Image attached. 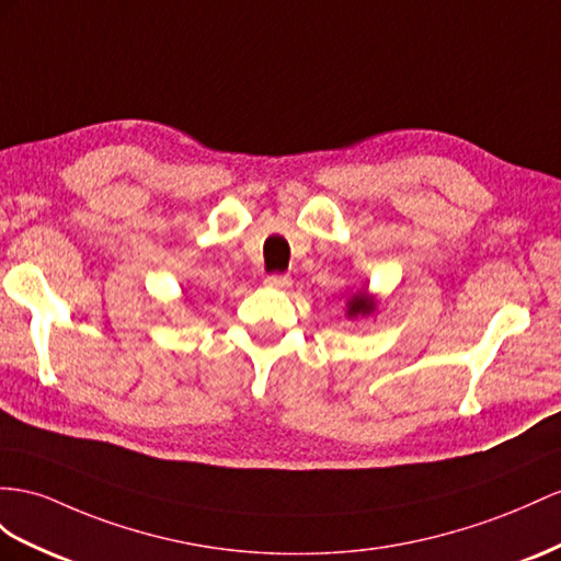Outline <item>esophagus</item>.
Here are the masks:
<instances>
[{"label":"esophagus","mask_w":561,"mask_h":561,"mask_svg":"<svg viewBox=\"0 0 561 561\" xmlns=\"http://www.w3.org/2000/svg\"><path fill=\"white\" fill-rule=\"evenodd\" d=\"M265 286L267 289H277V291L289 289L291 277L289 275H270V277H265Z\"/></svg>","instance_id":"esophagus-1"}]
</instances>
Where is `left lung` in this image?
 Wrapping results in <instances>:
<instances>
[{
  "label": "left lung",
  "instance_id": "8db88e82",
  "mask_svg": "<svg viewBox=\"0 0 561 561\" xmlns=\"http://www.w3.org/2000/svg\"><path fill=\"white\" fill-rule=\"evenodd\" d=\"M377 312V296H371L365 286L357 289L348 300H346V318L357 320V318H371Z\"/></svg>",
  "mask_w": 561,
  "mask_h": 561
}]
</instances>
